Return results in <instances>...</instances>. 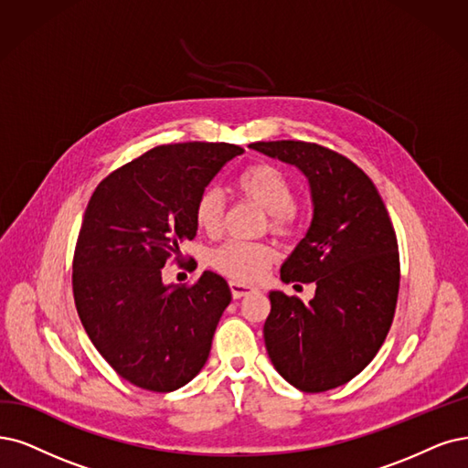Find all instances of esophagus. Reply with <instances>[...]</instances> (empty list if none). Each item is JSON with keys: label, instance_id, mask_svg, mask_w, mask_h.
<instances>
[{"label": "esophagus", "instance_id": "1", "mask_svg": "<svg viewBox=\"0 0 468 468\" xmlns=\"http://www.w3.org/2000/svg\"><path fill=\"white\" fill-rule=\"evenodd\" d=\"M229 287H231V295L235 299H240V297H247L250 295V292L256 291V287L249 285V283H240V282H229Z\"/></svg>", "mask_w": 468, "mask_h": 468}]
</instances>
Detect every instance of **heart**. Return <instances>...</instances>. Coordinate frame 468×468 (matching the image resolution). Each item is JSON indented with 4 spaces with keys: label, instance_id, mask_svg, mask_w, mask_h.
I'll return each mask as SVG.
<instances>
[{
    "label": "heart",
    "instance_id": "heart-1",
    "mask_svg": "<svg viewBox=\"0 0 468 468\" xmlns=\"http://www.w3.org/2000/svg\"><path fill=\"white\" fill-rule=\"evenodd\" d=\"M239 186L270 214V225L275 233L287 235L292 229V207L297 195L295 186L282 169L270 164L247 167L239 176ZM223 218V195L218 188H206L195 204L197 225L206 233H216ZM275 250L266 243L247 240H225L207 254L210 266L235 282H256L273 262Z\"/></svg>",
    "mask_w": 468,
    "mask_h": 468
}]
</instances>
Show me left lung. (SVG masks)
Masks as SVG:
<instances>
[{"label":"left lung","mask_w":468,"mask_h":468,"mask_svg":"<svg viewBox=\"0 0 468 468\" xmlns=\"http://www.w3.org/2000/svg\"><path fill=\"white\" fill-rule=\"evenodd\" d=\"M252 150L299 167L310 185L313 221L282 266V282L316 283L313 301L270 291L264 341L291 386L320 393L368 367L391 327L399 252L386 204L370 177L314 143H252Z\"/></svg>","instance_id":"8db88e82"}]
</instances>
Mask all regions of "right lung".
I'll return each mask as SVG.
<instances>
[{
	"label": "right lung",
	"instance_id": "right-lung-1",
	"mask_svg": "<svg viewBox=\"0 0 468 468\" xmlns=\"http://www.w3.org/2000/svg\"><path fill=\"white\" fill-rule=\"evenodd\" d=\"M245 150L228 143L155 146L103 179L86 206L73 258L79 318L127 382L167 393L188 384L212 349L231 289L221 275L165 285L162 268L195 239V204Z\"/></svg>",
	"mask_w": 468,
	"mask_h": 468
}]
</instances>
